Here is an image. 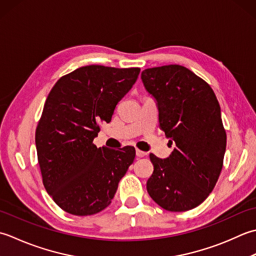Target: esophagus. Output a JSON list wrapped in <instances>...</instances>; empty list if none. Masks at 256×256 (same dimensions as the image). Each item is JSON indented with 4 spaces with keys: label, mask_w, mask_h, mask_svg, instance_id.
<instances>
[{
    "label": "esophagus",
    "mask_w": 256,
    "mask_h": 256,
    "mask_svg": "<svg viewBox=\"0 0 256 256\" xmlns=\"http://www.w3.org/2000/svg\"><path fill=\"white\" fill-rule=\"evenodd\" d=\"M136 154H137V157H138V158H142V157H144V156L147 154H146L144 151H142V150L137 149V150H136Z\"/></svg>",
    "instance_id": "obj_1"
}]
</instances>
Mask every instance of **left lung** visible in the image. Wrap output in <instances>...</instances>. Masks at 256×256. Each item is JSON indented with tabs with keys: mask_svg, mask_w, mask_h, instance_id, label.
Here are the masks:
<instances>
[{
	"mask_svg": "<svg viewBox=\"0 0 256 256\" xmlns=\"http://www.w3.org/2000/svg\"><path fill=\"white\" fill-rule=\"evenodd\" d=\"M142 80L158 102L160 129L176 144L166 159L150 154L147 191L166 211L191 210L214 189L223 166L226 132L220 105L211 86L181 65L147 68Z\"/></svg>",
	"mask_w": 256,
	"mask_h": 256,
	"instance_id": "left-lung-1",
	"label": "left lung"
}]
</instances>
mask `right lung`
Instances as JSON below:
<instances>
[{"label": "right lung", "instance_id": "add662e5", "mask_svg": "<svg viewBox=\"0 0 256 256\" xmlns=\"http://www.w3.org/2000/svg\"><path fill=\"white\" fill-rule=\"evenodd\" d=\"M139 72V67H80L62 76L46 98L36 150L45 189L65 212L85 216L107 208L134 162L132 146L114 150L92 142Z\"/></svg>", "mask_w": 256, "mask_h": 256}]
</instances>
